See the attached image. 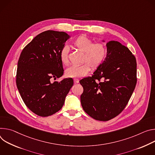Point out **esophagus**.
Here are the masks:
<instances>
[{"mask_svg":"<svg viewBox=\"0 0 155 155\" xmlns=\"http://www.w3.org/2000/svg\"><path fill=\"white\" fill-rule=\"evenodd\" d=\"M79 80L78 79H77V78H74V83H75V84L78 83V82H79Z\"/></svg>","mask_w":155,"mask_h":155,"instance_id":"esophagus-1","label":"esophagus"}]
</instances>
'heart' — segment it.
I'll return each mask as SVG.
<instances>
[{
  "label": "heart",
  "instance_id": "obj_1",
  "mask_svg": "<svg viewBox=\"0 0 155 155\" xmlns=\"http://www.w3.org/2000/svg\"><path fill=\"white\" fill-rule=\"evenodd\" d=\"M73 47L82 52V62L79 66H71L67 68L65 74L69 78H82L86 76L91 71V66L93 69H97L104 63L107 55L106 45L101 42L94 43V41L85 35L76 38L73 42ZM60 58L64 65L70 63L69 49L63 47L60 51Z\"/></svg>",
  "mask_w": 155,
  "mask_h": 155
}]
</instances>
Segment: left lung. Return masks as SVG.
Returning <instances> with one entry per match:
<instances>
[{"label": "left lung", "instance_id": "obj_1", "mask_svg": "<svg viewBox=\"0 0 155 155\" xmlns=\"http://www.w3.org/2000/svg\"><path fill=\"white\" fill-rule=\"evenodd\" d=\"M107 47L104 63L92 77L79 81L84 89L81 95L83 110L101 121H107L123 111L137 83L136 59L129 49L114 41L107 42Z\"/></svg>", "mask_w": 155, "mask_h": 155}]
</instances>
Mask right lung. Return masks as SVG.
<instances>
[{
	"instance_id": "right-lung-1",
	"label": "right lung",
	"mask_w": 155,
	"mask_h": 155,
	"mask_svg": "<svg viewBox=\"0 0 155 155\" xmlns=\"http://www.w3.org/2000/svg\"><path fill=\"white\" fill-rule=\"evenodd\" d=\"M70 38L64 32L48 30L34 38L22 50L16 83L26 107L46 117L58 111L73 85L72 78L51 82L63 74L60 51Z\"/></svg>"
}]
</instances>
